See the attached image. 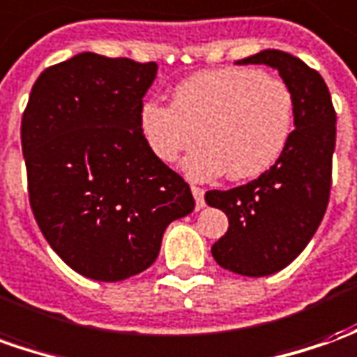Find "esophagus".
<instances>
[{"label": "esophagus", "instance_id": "obj_1", "mask_svg": "<svg viewBox=\"0 0 357 357\" xmlns=\"http://www.w3.org/2000/svg\"><path fill=\"white\" fill-rule=\"evenodd\" d=\"M191 193H193V197H195V209H203V207H205V191H203V188L191 185Z\"/></svg>", "mask_w": 357, "mask_h": 357}]
</instances>
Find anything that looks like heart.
I'll list each match as a JSON object with an SVG mask.
<instances>
[{
    "instance_id": "b5f03b06",
    "label": "heart",
    "mask_w": 357,
    "mask_h": 357,
    "mask_svg": "<svg viewBox=\"0 0 357 357\" xmlns=\"http://www.w3.org/2000/svg\"><path fill=\"white\" fill-rule=\"evenodd\" d=\"M150 152L164 164L188 158L193 179L232 181L266 174L281 158L295 125V96L280 77L254 68H220L181 82L172 105L144 101L138 115Z\"/></svg>"
}]
</instances>
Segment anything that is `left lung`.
Wrapping results in <instances>:
<instances>
[{
  "mask_svg": "<svg viewBox=\"0 0 357 357\" xmlns=\"http://www.w3.org/2000/svg\"><path fill=\"white\" fill-rule=\"evenodd\" d=\"M238 64L275 68L295 96V130L281 158L246 185L211 189L205 201L229 217V230L213 244L220 268L248 278L283 270L321 225L332 188L336 111L322 76L283 50H261Z\"/></svg>",
  "mask_w": 357,
  "mask_h": 357,
  "instance_id": "8db88e82",
  "label": "left lung"
}]
</instances>
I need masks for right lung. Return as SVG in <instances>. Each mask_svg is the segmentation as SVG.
<instances>
[{"instance_id":"right-lung-1","label":"right lung","mask_w":357,"mask_h":357,"mask_svg":"<svg viewBox=\"0 0 357 357\" xmlns=\"http://www.w3.org/2000/svg\"><path fill=\"white\" fill-rule=\"evenodd\" d=\"M156 62L82 52L36 77L21 119L29 203L79 275L123 281L158 258L164 230L195 207L188 181L144 142L138 115Z\"/></svg>"}]
</instances>
